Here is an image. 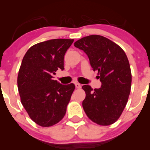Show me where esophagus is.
Returning a JSON list of instances; mask_svg holds the SVG:
<instances>
[{
	"label": "esophagus",
	"instance_id": "34e87169",
	"mask_svg": "<svg viewBox=\"0 0 150 150\" xmlns=\"http://www.w3.org/2000/svg\"><path fill=\"white\" fill-rule=\"evenodd\" d=\"M81 87H82V86H81L80 83H75V87H76L77 89H80Z\"/></svg>",
	"mask_w": 150,
	"mask_h": 150
}]
</instances>
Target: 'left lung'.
Instances as JSON below:
<instances>
[{
    "instance_id": "left-lung-1",
    "label": "left lung",
    "mask_w": 150,
    "mask_h": 150,
    "mask_svg": "<svg viewBox=\"0 0 150 150\" xmlns=\"http://www.w3.org/2000/svg\"><path fill=\"white\" fill-rule=\"evenodd\" d=\"M74 46L87 55L101 82L99 89L82 86L86 94L82 101L84 111L97 124H113L123 113L131 88V70L126 54L116 43L96 34L79 39Z\"/></svg>"
}]
</instances>
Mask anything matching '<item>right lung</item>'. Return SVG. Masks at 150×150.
Returning a JSON list of instances; mask_svg holds the SVG:
<instances>
[{
  "mask_svg": "<svg viewBox=\"0 0 150 150\" xmlns=\"http://www.w3.org/2000/svg\"><path fill=\"white\" fill-rule=\"evenodd\" d=\"M73 39H56L34 44L25 53L18 76L20 100L29 116L42 127L63 119L75 85H61L53 80L64 69V56Z\"/></svg>",
  "mask_w": 150,
  "mask_h": 150,
  "instance_id": "add662e5",
  "label": "right lung"
}]
</instances>
